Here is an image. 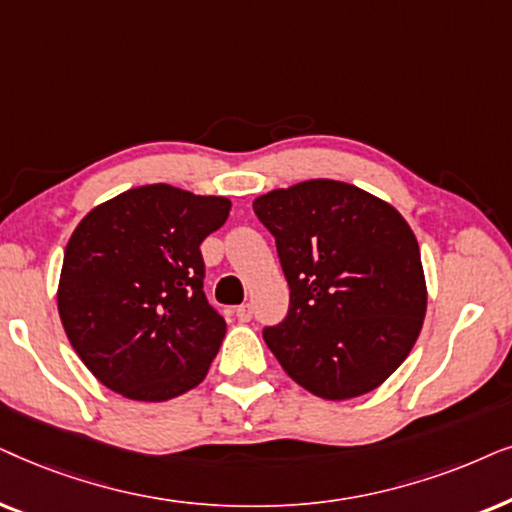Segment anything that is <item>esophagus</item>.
I'll return each mask as SVG.
<instances>
[{"label":"esophagus","mask_w":512,"mask_h":512,"mask_svg":"<svg viewBox=\"0 0 512 512\" xmlns=\"http://www.w3.org/2000/svg\"><path fill=\"white\" fill-rule=\"evenodd\" d=\"M236 318L241 320V323H248V320L252 318V306L250 304H241L236 309Z\"/></svg>","instance_id":"34e87169"}]
</instances>
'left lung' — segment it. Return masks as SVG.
I'll return each instance as SVG.
<instances>
[{"label":"left lung","instance_id":"obj_1","mask_svg":"<svg viewBox=\"0 0 512 512\" xmlns=\"http://www.w3.org/2000/svg\"><path fill=\"white\" fill-rule=\"evenodd\" d=\"M290 285L264 342L283 370L325 400L370 393L410 356L426 316L419 243L391 203L337 180L257 196Z\"/></svg>","mask_w":512,"mask_h":512}]
</instances>
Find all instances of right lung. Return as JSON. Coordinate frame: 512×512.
Instances as JSON below:
<instances>
[{"mask_svg": "<svg viewBox=\"0 0 512 512\" xmlns=\"http://www.w3.org/2000/svg\"><path fill=\"white\" fill-rule=\"evenodd\" d=\"M229 210L224 196L145 185L100 203L77 224L58 311L100 384L163 403L206 379L227 323L203 292L201 243Z\"/></svg>", "mask_w": 512, "mask_h": 512, "instance_id": "1", "label": "right lung"}]
</instances>
